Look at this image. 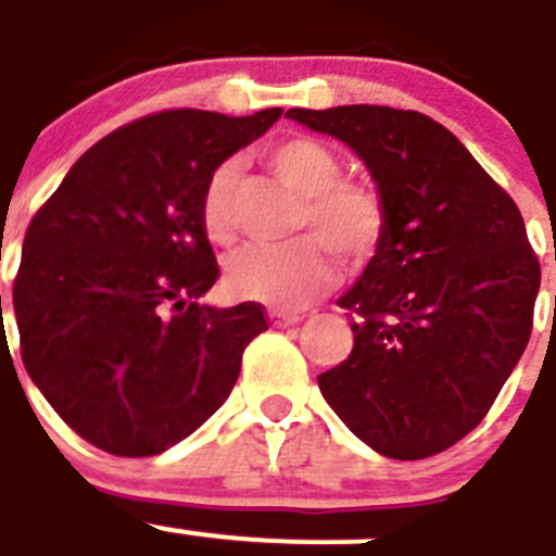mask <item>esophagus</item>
<instances>
[{"label": "esophagus", "instance_id": "1", "mask_svg": "<svg viewBox=\"0 0 556 556\" xmlns=\"http://www.w3.org/2000/svg\"><path fill=\"white\" fill-rule=\"evenodd\" d=\"M299 321H302L299 313H271L274 327H291V325H299Z\"/></svg>", "mask_w": 556, "mask_h": 556}]
</instances>
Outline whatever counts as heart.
<instances>
[{
  "label": "heart",
  "instance_id": "b5f03b06",
  "mask_svg": "<svg viewBox=\"0 0 556 556\" xmlns=\"http://www.w3.org/2000/svg\"><path fill=\"white\" fill-rule=\"evenodd\" d=\"M271 170L305 195L296 231L311 235L285 245H245L226 265L229 285L240 296L277 311L311 305L336 279L330 251L346 265H361L383 243L389 210L378 190L344 176V162L330 144L313 137H293L268 151ZM235 162L218 164L201 195V224L206 238L229 243L235 235Z\"/></svg>",
  "mask_w": 556,
  "mask_h": 556
}]
</instances>
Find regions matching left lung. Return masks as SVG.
Listing matches in <instances>:
<instances>
[{"mask_svg": "<svg viewBox=\"0 0 556 556\" xmlns=\"http://www.w3.org/2000/svg\"><path fill=\"white\" fill-rule=\"evenodd\" d=\"M288 117L350 144L389 210L383 243L338 299L355 344L318 389L383 456H437L486 417L532 336L540 260L518 204L419 111L338 105Z\"/></svg>", "mask_w": 556, "mask_h": 556, "instance_id": "obj_1", "label": "left lung"}]
</instances>
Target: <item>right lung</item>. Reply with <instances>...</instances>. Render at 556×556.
Segmentation results:
<instances>
[{
    "instance_id": "right-lung-1",
    "label": "right lung",
    "mask_w": 556,
    "mask_h": 556,
    "mask_svg": "<svg viewBox=\"0 0 556 556\" xmlns=\"http://www.w3.org/2000/svg\"><path fill=\"white\" fill-rule=\"evenodd\" d=\"M279 117L170 109L134 119L91 144L33 215L13 279L24 369L100 451L156 456L190 437L268 330L257 302L198 305L220 277L201 195Z\"/></svg>"
}]
</instances>
